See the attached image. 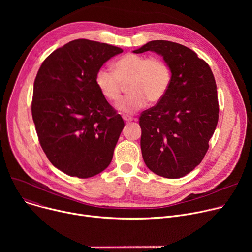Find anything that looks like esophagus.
<instances>
[{
    "label": "esophagus",
    "mask_w": 252,
    "mask_h": 252,
    "mask_svg": "<svg viewBox=\"0 0 252 252\" xmlns=\"http://www.w3.org/2000/svg\"><path fill=\"white\" fill-rule=\"evenodd\" d=\"M123 118H124V121L126 122V123H129V122L133 121V117L129 116V115H124Z\"/></svg>",
    "instance_id": "obj_1"
}]
</instances>
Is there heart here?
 Returning a JSON list of instances; mask_svg holds the SVG:
<instances>
[{
	"label": "heart",
	"mask_w": 252,
	"mask_h": 252,
	"mask_svg": "<svg viewBox=\"0 0 252 252\" xmlns=\"http://www.w3.org/2000/svg\"><path fill=\"white\" fill-rule=\"evenodd\" d=\"M129 93L118 103L123 113H134L143 108L148 100L159 102L171 84V70L160 58H148L138 54H126L114 63V71L102 67L98 70L95 84L100 94L115 103L122 94L123 85Z\"/></svg>",
	"instance_id": "obj_1"
}]
</instances>
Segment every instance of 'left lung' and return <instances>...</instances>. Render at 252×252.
Instances as JSON below:
<instances>
[{"instance_id":"left-lung-1","label":"left lung","mask_w":252,"mask_h":252,"mask_svg":"<svg viewBox=\"0 0 252 252\" xmlns=\"http://www.w3.org/2000/svg\"><path fill=\"white\" fill-rule=\"evenodd\" d=\"M155 52L171 70L165 96L140 116L141 150L145 164L168 179L188 175L208 150L219 121L215 76L191 49L169 41H151L134 50Z\"/></svg>"}]
</instances>
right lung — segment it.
<instances>
[{
    "mask_svg": "<svg viewBox=\"0 0 252 252\" xmlns=\"http://www.w3.org/2000/svg\"><path fill=\"white\" fill-rule=\"evenodd\" d=\"M123 49L74 39L45 59L33 84L32 119L51 163L70 177H94L110 164L125 126L95 77Z\"/></svg>",
    "mask_w": 252,
    "mask_h": 252,
    "instance_id": "add662e5",
    "label": "right lung"
}]
</instances>
